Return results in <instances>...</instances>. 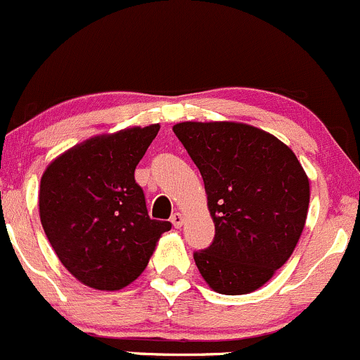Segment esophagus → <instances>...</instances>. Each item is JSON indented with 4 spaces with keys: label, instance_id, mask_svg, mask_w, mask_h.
I'll use <instances>...</instances> for the list:
<instances>
[{
    "label": "esophagus",
    "instance_id": "obj_1",
    "mask_svg": "<svg viewBox=\"0 0 360 360\" xmlns=\"http://www.w3.org/2000/svg\"><path fill=\"white\" fill-rule=\"evenodd\" d=\"M172 224L175 229H180L181 225H184V217H181V213L172 214Z\"/></svg>",
    "mask_w": 360,
    "mask_h": 360
}]
</instances>
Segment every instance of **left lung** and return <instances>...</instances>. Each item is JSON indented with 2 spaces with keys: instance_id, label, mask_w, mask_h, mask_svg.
I'll use <instances>...</instances> for the list:
<instances>
[{
  "instance_id": "1",
  "label": "left lung",
  "mask_w": 360,
  "mask_h": 360,
  "mask_svg": "<svg viewBox=\"0 0 360 360\" xmlns=\"http://www.w3.org/2000/svg\"><path fill=\"white\" fill-rule=\"evenodd\" d=\"M201 172L214 224L194 260L220 295H248L295 251L309 213L310 184L295 153L270 133L236 121L173 126Z\"/></svg>"
}]
</instances>
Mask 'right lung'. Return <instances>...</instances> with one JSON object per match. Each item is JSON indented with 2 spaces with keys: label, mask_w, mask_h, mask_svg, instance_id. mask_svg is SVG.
Wrapping results in <instances>:
<instances>
[{
  "label": "right lung",
  "mask_w": 360,
  "mask_h": 360,
  "mask_svg": "<svg viewBox=\"0 0 360 360\" xmlns=\"http://www.w3.org/2000/svg\"><path fill=\"white\" fill-rule=\"evenodd\" d=\"M159 124L91 136L55 158L39 185V218L62 265L84 286L116 291L146 270L172 229L153 220L135 168Z\"/></svg>",
  "instance_id": "obj_1"
}]
</instances>
